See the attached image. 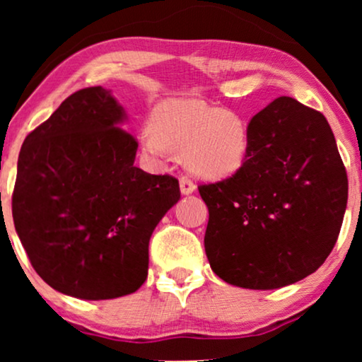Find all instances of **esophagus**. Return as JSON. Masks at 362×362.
Masks as SVG:
<instances>
[{
  "label": "esophagus",
  "mask_w": 362,
  "mask_h": 362,
  "mask_svg": "<svg viewBox=\"0 0 362 362\" xmlns=\"http://www.w3.org/2000/svg\"><path fill=\"white\" fill-rule=\"evenodd\" d=\"M180 189H181V194L189 196V194H192V192L196 191V185L189 180V177L182 176L181 180H180Z\"/></svg>",
  "instance_id": "34e87169"
}]
</instances>
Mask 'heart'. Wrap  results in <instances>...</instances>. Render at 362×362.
I'll return each mask as SVG.
<instances>
[{
    "label": "heart",
    "instance_id": "b5f03b06",
    "mask_svg": "<svg viewBox=\"0 0 362 362\" xmlns=\"http://www.w3.org/2000/svg\"><path fill=\"white\" fill-rule=\"evenodd\" d=\"M140 141L151 158L186 153L189 171L206 180L235 175L250 155V133L244 118L194 98L160 103L153 113V128L141 132Z\"/></svg>",
    "mask_w": 362,
    "mask_h": 362
}]
</instances>
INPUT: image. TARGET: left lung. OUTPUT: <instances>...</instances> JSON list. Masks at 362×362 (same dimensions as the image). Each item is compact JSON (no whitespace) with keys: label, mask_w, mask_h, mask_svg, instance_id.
<instances>
[{"label":"left lung","mask_w":362,"mask_h":362,"mask_svg":"<svg viewBox=\"0 0 362 362\" xmlns=\"http://www.w3.org/2000/svg\"><path fill=\"white\" fill-rule=\"evenodd\" d=\"M235 175L199 186L209 209L207 260L226 284L275 290L320 269L339 235L348 176L328 120L279 97L249 123Z\"/></svg>","instance_id":"8db88e82"}]
</instances>
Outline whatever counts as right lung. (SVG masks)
Masks as SVG:
<instances>
[{
	"mask_svg": "<svg viewBox=\"0 0 362 362\" xmlns=\"http://www.w3.org/2000/svg\"><path fill=\"white\" fill-rule=\"evenodd\" d=\"M112 90L83 88L29 133L18 158L13 219L34 270L78 300L140 288L150 237L180 182L135 166L138 143Z\"/></svg>",
	"mask_w": 362,
	"mask_h": 362,
	"instance_id": "obj_1",
	"label": "right lung"
}]
</instances>
